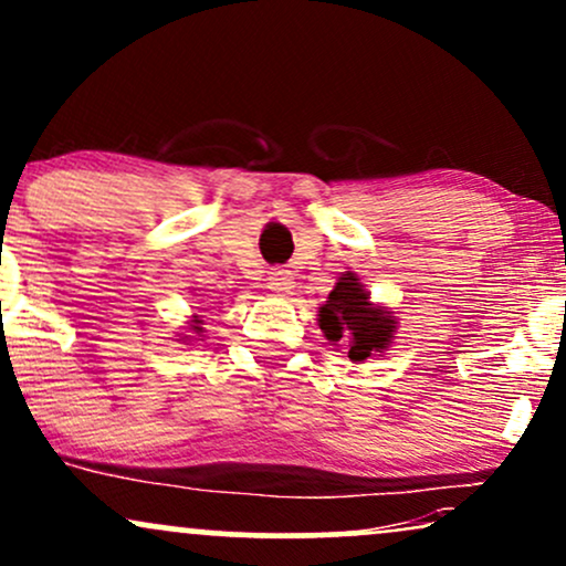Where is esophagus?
Segmentation results:
<instances>
[{"label": "esophagus", "mask_w": 566, "mask_h": 566, "mask_svg": "<svg viewBox=\"0 0 566 566\" xmlns=\"http://www.w3.org/2000/svg\"><path fill=\"white\" fill-rule=\"evenodd\" d=\"M269 290H274L276 295H292V290H295V276H292V271L287 269H271L269 274Z\"/></svg>", "instance_id": "1"}]
</instances>
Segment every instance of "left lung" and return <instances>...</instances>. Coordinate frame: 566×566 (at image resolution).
Wrapping results in <instances>:
<instances>
[{
    "label": "left lung",
    "instance_id": "1",
    "mask_svg": "<svg viewBox=\"0 0 566 566\" xmlns=\"http://www.w3.org/2000/svg\"><path fill=\"white\" fill-rule=\"evenodd\" d=\"M394 319L388 311L375 308L367 292L361 290L359 279L343 274L335 290L329 292L327 303L319 308V327L335 346L348 348V359L361 361L373 350L391 346Z\"/></svg>",
    "mask_w": 566,
    "mask_h": 566
}]
</instances>
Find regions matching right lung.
Masks as SVG:
<instances>
[{"instance_id":"obj_1","label":"right lung","mask_w":566,"mask_h":566,"mask_svg":"<svg viewBox=\"0 0 566 566\" xmlns=\"http://www.w3.org/2000/svg\"><path fill=\"white\" fill-rule=\"evenodd\" d=\"M197 329H199V327H197Z\"/></svg>"}]
</instances>
